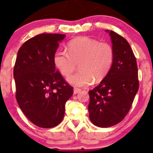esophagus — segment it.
<instances>
[{
  "instance_id": "obj_1",
  "label": "esophagus",
  "mask_w": 153,
  "mask_h": 153,
  "mask_svg": "<svg viewBox=\"0 0 153 153\" xmlns=\"http://www.w3.org/2000/svg\"><path fill=\"white\" fill-rule=\"evenodd\" d=\"M80 91H81V89L78 88H75L74 91H73V93H74V94H78Z\"/></svg>"
}]
</instances>
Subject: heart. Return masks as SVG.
<instances>
[{
    "label": "heart",
    "mask_w": 153,
    "mask_h": 153,
    "mask_svg": "<svg viewBox=\"0 0 153 153\" xmlns=\"http://www.w3.org/2000/svg\"><path fill=\"white\" fill-rule=\"evenodd\" d=\"M66 50H57L53 55V62L60 74L68 77L76 69L80 71L70 76L68 81L75 87L90 85L103 80L109 73L114 60V50L111 44L99 42L88 36L72 39Z\"/></svg>",
    "instance_id": "1"
}]
</instances>
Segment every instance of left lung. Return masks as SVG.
<instances>
[{"mask_svg": "<svg viewBox=\"0 0 153 153\" xmlns=\"http://www.w3.org/2000/svg\"><path fill=\"white\" fill-rule=\"evenodd\" d=\"M109 34L114 50L113 65L99 85L88 92L89 118L99 127H109L122 122L139 89L137 65L130 45L114 31Z\"/></svg>", "mask_w": 153, "mask_h": 153, "instance_id": "obj_1", "label": "left lung"}]
</instances>
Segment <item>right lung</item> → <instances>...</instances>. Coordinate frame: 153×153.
<instances>
[{"mask_svg":"<svg viewBox=\"0 0 153 153\" xmlns=\"http://www.w3.org/2000/svg\"><path fill=\"white\" fill-rule=\"evenodd\" d=\"M65 35L40 34L25 42L17 54L13 77L16 99L23 113L37 127L62 122L73 88L55 68L53 55Z\"/></svg>","mask_w":153,"mask_h":153,"instance_id":"right-lung-1","label":"right lung"}]
</instances>
